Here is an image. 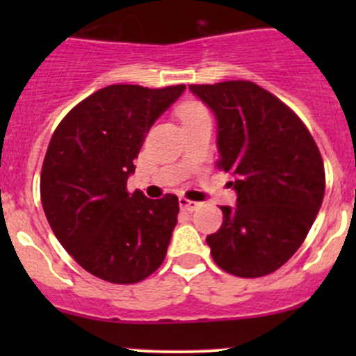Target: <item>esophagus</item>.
I'll list each match as a JSON object with an SVG mask.
<instances>
[{"label": "esophagus", "mask_w": 356, "mask_h": 356, "mask_svg": "<svg viewBox=\"0 0 356 356\" xmlns=\"http://www.w3.org/2000/svg\"><path fill=\"white\" fill-rule=\"evenodd\" d=\"M179 207H181L182 210L195 211L196 208L200 207V203H196V201H191V200H186V198H179Z\"/></svg>", "instance_id": "34e87169"}]
</instances>
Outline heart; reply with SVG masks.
Segmentation results:
<instances>
[{
  "mask_svg": "<svg viewBox=\"0 0 356 356\" xmlns=\"http://www.w3.org/2000/svg\"><path fill=\"white\" fill-rule=\"evenodd\" d=\"M204 108L198 103H188V105H184L181 108V117L182 118H188V117H193V115H200L203 113Z\"/></svg>",
  "mask_w": 356,
  "mask_h": 356,
  "instance_id": "obj_1",
  "label": "heart"
}]
</instances>
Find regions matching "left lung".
Returning a JSON list of instances; mask_svg holds the SVG:
<instances>
[{
  "mask_svg": "<svg viewBox=\"0 0 356 356\" xmlns=\"http://www.w3.org/2000/svg\"><path fill=\"white\" fill-rule=\"evenodd\" d=\"M217 120V165L234 177L236 207L207 236L215 264L238 277H261L286 264L322 207L325 172L303 122L250 81L189 86Z\"/></svg>",
  "mask_w": 356,
  "mask_h": 356,
  "instance_id": "8db88e82",
  "label": "left lung"
}]
</instances>
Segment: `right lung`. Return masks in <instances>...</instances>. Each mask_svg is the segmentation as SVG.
<instances>
[{
    "label": "right lung",
    "mask_w": 356,
    "mask_h": 356,
    "mask_svg": "<svg viewBox=\"0 0 356 356\" xmlns=\"http://www.w3.org/2000/svg\"><path fill=\"white\" fill-rule=\"evenodd\" d=\"M186 86L115 84L60 122L41 170V203L60 241L84 270L134 284L161 265L177 224L179 200L127 193L146 134Z\"/></svg>",
    "instance_id": "obj_1"
}]
</instances>
